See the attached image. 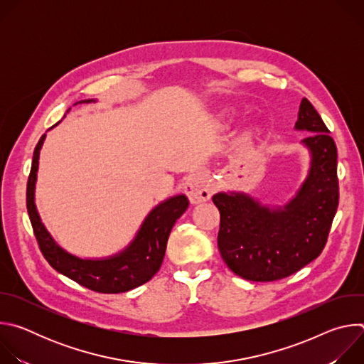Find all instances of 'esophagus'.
<instances>
[{
	"mask_svg": "<svg viewBox=\"0 0 364 364\" xmlns=\"http://www.w3.org/2000/svg\"><path fill=\"white\" fill-rule=\"evenodd\" d=\"M184 193L187 194L188 200L193 204H198L201 201L210 200L215 187L209 180V174H207L204 170H197L191 173L184 183Z\"/></svg>",
	"mask_w": 364,
	"mask_h": 364,
	"instance_id": "34e87169",
	"label": "esophagus"
}]
</instances>
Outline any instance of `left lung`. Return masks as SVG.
<instances>
[{"instance_id": "obj_1", "label": "left lung", "mask_w": 364, "mask_h": 364, "mask_svg": "<svg viewBox=\"0 0 364 364\" xmlns=\"http://www.w3.org/2000/svg\"><path fill=\"white\" fill-rule=\"evenodd\" d=\"M295 129L311 163L305 181L284 207H268L245 193H218V246L232 272L247 281L287 278L323 252L338 207L337 146L320 114L304 97Z\"/></svg>"}]
</instances>
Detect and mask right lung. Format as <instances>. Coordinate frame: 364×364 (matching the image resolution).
Wrapping results in <instances>:
<instances>
[{
  "label": "right lung",
  "instance_id": "right-lung-1",
  "mask_svg": "<svg viewBox=\"0 0 364 364\" xmlns=\"http://www.w3.org/2000/svg\"><path fill=\"white\" fill-rule=\"evenodd\" d=\"M82 102H93V99ZM44 138L46 134L37 142L33 154V164L27 181V212L46 261L51 268L79 285L102 294L127 292L148 282L163 264L170 232L177 219L187 210L188 198L180 194L160 203L149 212L135 239L122 252L103 259H82L75 256L51 237L41 223L34 204L38 155Z\"/></svg>",
  "mask_w": 364,
  "mask_h": 364
}]
</instances>
